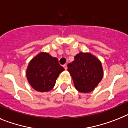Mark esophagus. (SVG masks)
I'll use <instances>...</instances> for the list:
<instances>
[{
	"label": "esophagus",
	"mask_w": 128,
	"mask_h": 128,
	"mask_svg": "<svg viewBox=\"0 0 128 128\" xmlns=\"http://www.w3.org/2000/svg\"><path fill=\"white\" fill-rule=\"evenodd\" d=\"M63 67L64 68V69L66 70H67L68 68H67V65H66V64H64V66H63Z\"/></svg>",
	"instance_id": "34e87169"
}]
</instances>
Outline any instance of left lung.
I'll list each match as a JSON object with an SVG mask.
<instances>
[{
  "mask_svg": "<svg viewBox=\"0 0 128 128\" xmlns=\"http://www.w3.org/2000/svg\"><path fill=\"white\" fill-rule=\"evenodd\" d=\"M68 71L76 88L82 93L93 90L104 76L102 62L90 52H80L76 54L74 60L68 64Z\"/></svg>",
  "mask_w": 128,
  "mask_h": 128,
  "instance_id": "1",
  "label": "left lung"
}]
</instances>
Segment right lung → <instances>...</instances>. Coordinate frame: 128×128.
Here are the masks:
<instances>
[{"label": "right lung", "instance_id": "obj_1", "mask_svg": "<svg viewBox=\"0 0 128 128\" xmlns=\"http://www.w3.org/2000/svg\"><path fill=\"white\" fill-rule=\"evenodd\" d=\"M64 70L56 58L48 52H41L30 61L26 75L34 90L44 92L53 88L59 74Z\"/></svg>", "mask_w": 128, "mask_h": 128}]
</instances>
